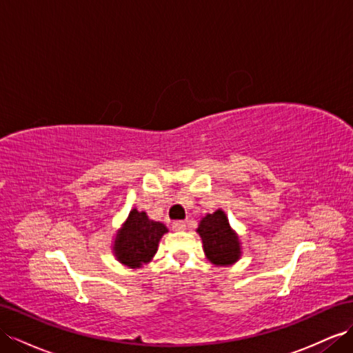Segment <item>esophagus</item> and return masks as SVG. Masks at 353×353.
<instances>
[{
	"label": "esophagus",
	"instance_id": "34e87169",
	"mask_svg": "<svg viewBox=\"0 0 353 353\" xmlns=\"http://www.w3.org/2000/svg\"><path fill=\"white\" fill-rule=\"evenodd\" d=\"M185 227H187V224L184 221H174L172 223V228L175 232H183V230H185Z\"/></svg>",
	"mask_w": 353,
	"mask_h": 353
}]
</instances>
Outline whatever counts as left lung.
<instances>
[{
  "mask_svg": "<svg viewBox=\"0 0 353 353\" xmlns=\"http://www.w3.org/2000/svg\"><path fill=\"white\" fill-rule=\"evenodd\" d=\"M197 233L202 237L206 256L216 265L233 264L241 256L239 237L230 228L225 214L218 209L206 214L199 223Z\"/></svg>",
  "mask_w": 353,
  "mask_h": 353,
  "instance_id": "1",
  "label": "left lung"
}]
</instances>
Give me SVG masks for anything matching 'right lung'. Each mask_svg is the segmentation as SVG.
<instances>
[{"label": "right lung", "mask_w": 353, "mask_h": 353, "mask_svg": "<svg viewBox=\"0 0 353 353\" xmlns=\"http://www.w3.org/2000/svg\"><path fill=\"white\" fill-rule=\"evenodd\" d=\"M165 233H168L165 224L150 220L145 212L132 209L114 243L119 261L132 269L141 268L153 259Z\"/></svg>", "instance_id": "obj_1"}]
</instances>
